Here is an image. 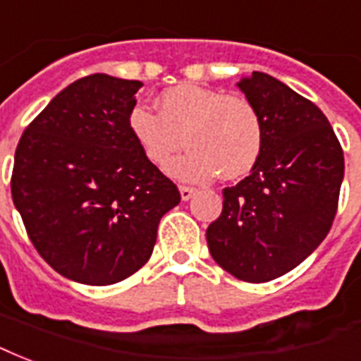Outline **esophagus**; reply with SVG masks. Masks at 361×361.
<instances>
[{"label": "esophagus", "instance_id": "1", "mask_svg": "<svg viewBox=\"0 0 361 361\" xmlns=\"http://www.w3.org/2000/svg\"><path fill=\"white\" fill-rule=\"evenodd\" d=\"M194 194H196V188H192V186H180V197H183L184 202H188Z\"/></svg>", "mask_w": 361, "mask_h": 361}]
</instances>
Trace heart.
I'll list each match as a JSON object with an SVG mask.
<instances>
[{
  "mask_svg": "<svg viewBox=\"0 0 361 361\" xmlns=\"http://www.w3.org/2000/svg\"><path fill=\"white\" fill-rule=\"evenodd\" d=\"M156 111L135 106L129 131L145 156L167 167L184 145L188 154L171 165V175L183 180L242 178L259 164L264 148V121L245 94L183 83L165 89L156 99Z\"/></svg>",
  "mask_w": 361,
  "mask_h": 361,
  "instance_id": "obj_1",
  "label": "heart"
}]
</instances>
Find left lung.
I'll use <instances>...</instances> for the list:
<instances>
[{
  "label": "left lung",
  "instance_id": "1",
  "mask_svg": "<svg viewBox=\"0 0 361 361\" xmlns=\"http://www.w3.org/2000/svg\"><path fill=\"white\" fill-rule=\"evenodd\" d=\"M238 87L261 112L264 148L251 175L222 190L207 245L226 272L262 283L299 267L329 234L345 156L324 112L286 83L253 72Z\"/></svg>",
  "mask_w": 361,
  "mask_h": 361
}]
</instances>
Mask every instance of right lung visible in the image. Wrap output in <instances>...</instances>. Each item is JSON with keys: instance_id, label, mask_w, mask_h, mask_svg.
Returning a JSON list of instances; mask_svg holds the SVG:
<instances>
[{"instance_id": "obj_1", "label": "right lung", "mask_w": 361, "mask_h": 361, "mask_svg": "<svg viewBox=\"0 0 361 361\" xmlns=\"http://www.w3.org/2000/svg\"><path fill=\"white\" fill-rule=\"evenodd\" d=\"M137 80L93 74L70 83L23 133L11 177L30 242L56 272L112 286L146 264L173 180L129 131Z\"/></svg>"}]
</instances>
